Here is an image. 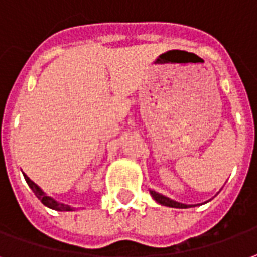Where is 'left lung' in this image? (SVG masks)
Segmentation results:
<instances>
[{
  "mask_svg": "<svg viewBox=\"0 0 257 257\" xmlns=\"http://www.w3.org/2000/svg\"><path fill=\"white\" fill-rule=\"evenodd\" d=\"M149 193H151V196L153 197V200L159 203L160 205H164V207H170V208H181V209H185V208H192L196 207V205H200V204H183L179 203V201H175V200H172V198L167 197V196H163L160 193H157L156 190H152L149 189ZM209 201V200H208ZM207 201V203H208Z\"/></svg>",
  "mask_w": 257,
  "mask_h": 257,
  "instance_id": "8db88e82",
  "label": "left lung"
}]
</instances>
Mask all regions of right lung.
<instances>
[{
	"label": "right lung",
	"instance_id": "obj_1",
	"mask_svg": "<svg viewBox=\"0 0 257 257\" xmlns=\"http://www.w3.org/2000/svg\"><path fill=\"white\" fill-rule=\"evenodd\" d=\"M23 175H24V179H26V182H27V185L30 186V189L33 190L34 194L37 196V198H38L41 203L44 204L45 207L50 208V209H54V211H61V212H63V211H74V207H71V205H68V204L60 203V201H57V200H54L53 197L48 196V194H46L42 189L39 188L37 183L33 182V181H31L26 174H23Z\"/></svg>",
	"mask_w": 257,
	"mask_h": 257
}]
</instances>
